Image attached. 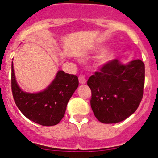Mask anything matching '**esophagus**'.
I'll return each instance as SVG.
<instances>
[{
  "mask_svg": "<svg viewBox=\"0 0 158 158\" xmlns=\"http://www.w3.org/2000/svg\"><path fill=\"white\" fill-rule=\"evenodd\" d=\"M79 83L80 84H85L86 83V79L84 76H80L79 77Z\"/></svg>",
  "mask_w": 158,
  "mask_h": 158,
  "instance_id": "34e87169",
  "label": "esophagus"
}]
</instances>
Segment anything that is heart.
Instances as JSON below:
<instances>
[{
	"label": "heart",
	"mask_w": 158,
	"mask_h": 158,
	"mask_svg": "<svg viewBox=\"0 0 158 158\" xmlns=\"http://www.w3.org/2000/svg\"><path fill=\"white\" fill-rule=\"evenodd\" d=\"M104 51V47H98L95 49V52H100ZM114 57V52L111 49H106L105 50L101 55L98 56V60H97V63L99 66H104L106 63L111 61Z\"/></svg>",
	"instance_id": "heart-1"
}]
</instances>
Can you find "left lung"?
<instances>
[{"instance_id": "1", "label": "left lung", "mask_w": 158, "mask_h": 158, "mask_svg": "<svg viewBox=\"0 0 158 158\" xmlns=\"http://www.w3.org/2000/svg\"><path fill=\"white\" fill-rule=\"evenodd\" d=\"M87 84L96 118L104 124L122 122L136 111L142 99L144 63L141 60L127 64L111 60L91 76Z\"/></svg>"}]
</instances>
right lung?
Masks as SVG:
<instances>
[{"label":"right lung","instance_id":"obj_1","mask_svg":"<svg viewBox=\"0 0 158 158\" xmlns=\"http://www.w3.org/2000/svg\"><path fill=\"white\" fill-rule=\"evenodd\" d=\"M11 70L13 96L23 114L32 122L44 126L57 125L64 116L68 102L79 86L77 76L60 70L44 90L30 93L23 92L17 84L13 62Z\"/></svg>","mask_w":158,"mask_h":158}]
</instances>
